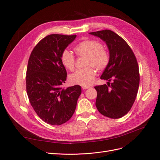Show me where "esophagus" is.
<instances>
[{
  "label": "esophagus",
  "instance_id": "34e87169",
  "mask_svg": "<svg viewBox=\"0 0 160 160\" xmlns=\"http://www.w3.org/2000/svg\"><path fill=\"white\" fill-rule=\"evenodd\" d=\"M89 88H90L89 86H82V89H84V90H85L87 89H89Z\"/></svg>",
  "mask_w": 160,
  "mask_h": 160
}]
</instances>
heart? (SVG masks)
Returning <instances> with one entry per match:
<instances>
[{
    "instance_id": "heart-1",
    "label": "heart",
    "mask_w": 160,
    "mask_h": 160,
    "mask_svg": "<svg viewBox=\"0 0 160 160\" xmlns=\"http://www.w3.org/2000/svg\"><path fill=\"white\" fill-rule=\"evenodd\" d=\"M74 51L78 57H85L86 67L77 70L69 76L71 84L88 86L93 83L97 75L95 67L99 71L105 69L109 64V55L106 47L94 39L83 40L75 46ZM61 61L65 68L72 71L75 68V59L68 50H64L61 54Z\"/></svg>"
}]
</instances>
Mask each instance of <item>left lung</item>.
Returning <instances> with one entry per match:
<instances>
[{
    "instance_id": "obj_1",
    "label": "left lung",
    "mask_w": 160,
    "mask_h": 160,
    "mask_svg": "<svg viewBox=\"0 0 160 160\" xmlns=\"http://www.w3.org/2000/svg\"><path fill=\"white\" fill-rule=\"evenodd\" d=\"M89 34L105 41L109 51V64L101 76L109 82L95 87L98 92L95 105L103 115L120 118L128 113L137 96L139 72L136 57L123 38L113 31L106 29Z\"/></svg>"
}]
</instances>
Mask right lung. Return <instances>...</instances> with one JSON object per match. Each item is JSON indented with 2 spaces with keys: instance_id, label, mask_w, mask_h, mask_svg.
I'll return each mask as SVG.
<instances>
[{
  "instance_id": "1",
  "label": "right lung",
  "mask_w": 160,
  "mask_h": 160,
  "mask_svg": "<svg viewBox=\"0 0 160 160\" xmlns=\"http://www.w3.org/2000/svg\"><path fill=\"white\" fill-rule=\"evenodd\" d=\"M76 37L59 34L45 37L34 47L28 61V98L37 115L48 124L60 125L69 121L81 93L79 85L61 88L67 71L61 54Z\"/></svg>"
}]
</instances>
